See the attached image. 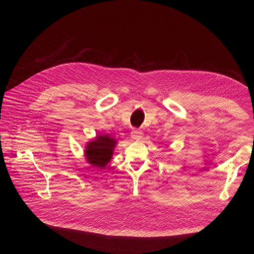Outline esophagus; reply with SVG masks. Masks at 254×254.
Listing matches in <instances>:
<instances>
[{"instance_id": "obj_1", "label": "esophagus", "mask_w": 254, "mask_h": 254, "mask_svg": "<svg viewBox=\"0 0 254 254\" xmlns=\"http://www.w3.org/2000/svg\"><path fill=\"white\" fill-rule=\"evenodd\" d=\"M143 136V132L140 129H133L131 131V137L133 140H140Z\"/></svg>"}]
</instances>
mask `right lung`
Instances as JSON below:
<instances>
[{
	"mask_svg": "<svg viewBox=\"0 0 254 254\" xmlns=\"http://www.w3.org/2000/svg\"><path fill=\"white\" fill-rule=\"evenodd\" d=\"M117 141L108 135H98L94 141L88 143L86 157L93 166L103 168L109 162Z\"/></svg>",
	"mask_w": 254,
	"mask_h": 254,
	"instance_id": "right-lung-1",
	"label": "right lung"
}]
</instances>
